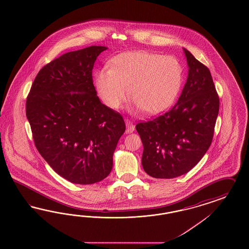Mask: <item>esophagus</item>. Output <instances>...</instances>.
Segmentation results:
<instances>
[{
    "label": "esophagus",
    "mask_w": 249,
    "mask_h": 249,
    "mask_svg": "<svg viewBox=\"0 0 249 249\" xmlns=\"http://www.w3.org/2000/svg\"><path fill=\"white\" fill-rule=\"evenodd\" d=\"M125 123H126V132L127 133H131V132H133L134 131V129H135V126L132 124V122L130 121H125Z\"/></svg>",
    "instance_id": "1"
}]
</instances>
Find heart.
<instances>
[{
    "instance_id": "b5f03b06",
    "label": "heart",
    "mask_w": 249,
    "mask_h": 249,
    "mask_svg": "<svg viewBox=\"0 0 249 249\" xmlns=\"http://www.w3.org/2000/svg\"><path fill=\"white\" fill-rule=\"evenodd\" d=\"M109 68L95 75L98 97L112 109H119L127 95L137 109L154 115L174 103L181 89L183 73L181 64L172 56L138 51L121 53L112 58Z\"/></svg>"
}]
</instances>
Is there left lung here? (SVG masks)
I'll return each mask as SVG.
<instances>
[{"instance_id": "1", "label": "left lung", "mask_w": 249, "mask_h": 249, "mask_svg": "<svg viewBox=\"0 0 249 249\" xmlns=\"http://www.w3.org/2000/svg\"><path fill=\"white\" fill-rule=\"evenodd\" d=\"M183 51L188 77L177 103L161 116L136 125L143 145L142 167L153 178L188 173L204 157L213 137L219 97L210 70Z\"/></svg>"}]
</instances>
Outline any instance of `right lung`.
Masks as SVG:
<instances>
[{"label": "right lung", "mask_w": 249, "mask_h": 249, "mask_svg": "<svg viewBox=\"0 0 249 249\" xmlns=\"http://www.w3.org/2000/svg\"><path fill=\"white\" fill-rule=\"evenodd\" d=\"M105 46L64 53L38 72L26 99L36 147L66 180L92 184L110 174L113 153L126 126L121 114L102 104L92 69Z\"/></svg>", "instance_id": "right-lung-1"}]
</instances>
